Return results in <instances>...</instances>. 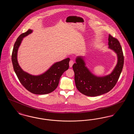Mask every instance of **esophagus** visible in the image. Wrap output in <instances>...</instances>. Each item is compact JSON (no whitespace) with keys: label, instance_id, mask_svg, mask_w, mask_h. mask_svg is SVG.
I'll return each instance as SVG.
<instances>
[{"label":"esophagus","instance_id":"1","mask_svg":"<svg viewBox=\"0 0 134 134\" xmlns=\"http://www.w3.org/2000/svg\"><path fill=\"white\" fill-rule=\"evenodd\" d=\"M74 64V61L72 60H71L69 62V66L70 67H71L72 66V65Z\"/></svg>","mask_w":134,"mask_h":134}]
</instances>
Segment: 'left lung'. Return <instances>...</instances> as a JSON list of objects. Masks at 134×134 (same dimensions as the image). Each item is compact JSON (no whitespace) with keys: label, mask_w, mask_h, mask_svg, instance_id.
I'll list each match as a JSON object with an SVG mask.
<instances>
[{"label":"left lung","mask_w":134,"mask_h":134,"mask_svg":"<svg viewBox=\"0 0 134 134\" xmlns=\"http://www.w3.org/2000/svg\"><path fill=\"white\" fill-rule=\"evenodd\" d=\"M108 46L117 54L118 58L117 65L110 74L101 77L94 76L85 66L81 57L77 58L76 63L72 66L76 88L85 96H96L106 93L114 87L119 79L124 62L121 45L117 38L109 34Z\"/></svg>","instance_id":"left-lung-1"}]
</instances>
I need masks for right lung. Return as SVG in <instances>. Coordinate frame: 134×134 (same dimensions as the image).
<instances>
[{
  "mask_svg": "<svg viewBox=\"0 0 134 134\" xmlns=\"http://www.w3.org/2000/svg\"><path fill=\"white\" fill-rule=\"evenodd\" d=\"M32 32L31 30H28L16 39L12 55L13 67L20 82L26 90L36 94H46L53 92L57 87L60 77L69 68L70 59L68 58L55 63L41 75L33 76L24 71L18 64L17 52L23 38Z\"/></svg>",
  "mask_w": 134,
  "mask_h": 134,
  "instance_id": "1",
  "label": "right lung"
}]
</instances>
